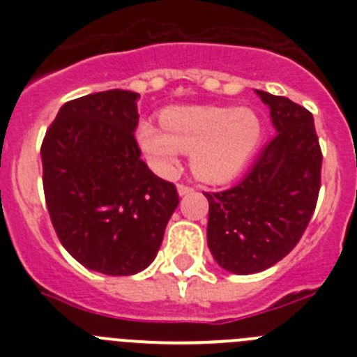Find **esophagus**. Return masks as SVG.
I'll list each match as a JSON object with an SVG mask.
<instances>
[{"instance_id":"esophagus-1","label":"esophagus","mask_w":357,"mask_h":357,"mask_svg":"<svg viewBox=\"0 0 357 357\" xmlns=\"http://www.w3.org/2000/svg\"><path fill=\"white\" fill-rule=\"evenodd\" d=\"M176 191H178V195L181 197H185V195H191L195 191L193 188H189V185H184V184H178L176 185Z\"/></svg>"}]
</instances>
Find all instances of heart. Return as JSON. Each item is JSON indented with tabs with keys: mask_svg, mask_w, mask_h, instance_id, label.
<instances>
[{
	"mask_svg": "<svg viewBox=\"0 0 357 357\" xmlns=\"http://www.w3.org/2000/svg\"><path fill=\"white\" fill-rule=\"evenodd\" d=\"M160 123L162 128L150 121L135 128V141L151 168L168 175L182 151H191L193 173L209 184L234 181L263 139V119L248 107H168Z\"/></svg>",
	"mask_w": 357,
	"mask_h": 357,
	"instance_id": "heart-1",
	"label": "heart"
}]
</instances>
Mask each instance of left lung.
<instances>
[{
    "label": "left lung",
    "instance_id": "obj_1",
    "mask_svg": "<svg viewBox=\"0 0 357 357\" xmlns=\"http://www.w3.org/2000/svg\"><path fill=\"white\" fill-rule=\"evenodd\" d=\"M255 94L270 109L275 137L238 185L204 193L211 254L238 275L263 272L295 248L320 191L321 150L313 114L284 96Z\"/></svg>",
    "mask_w": 357,
    "mask_h": 357
}]
</instances>
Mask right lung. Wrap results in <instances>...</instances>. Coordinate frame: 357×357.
Instances as JSON below:
<instances>
[{
	"mask_svg": "<svg viewBox=\"0 0 357 357\" xmlns=\"http://www.w3.org/2000/svg\"><path fill=\"white\" fill-rule=\"evenodd\" d=\"M137 100L123 89L71 100L40 146L44 197L62 247L105 275L150 266L178 206L175 185L141 159Z\"/></svg>",
	"mask_w": 357,
	"mask_h": 357,
	"instance_id": "right-lung-1",
	"label": "right lung"
}]
</instances>
